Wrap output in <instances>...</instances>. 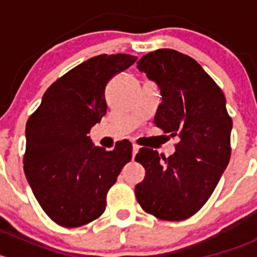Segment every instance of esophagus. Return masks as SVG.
<instances>
[{
  "instance_id": "34e87169",
  "label": "esophagus",
  "mask_w": 257,
  "mask_h": 257,
  "mask_svg": "<svg viewBox=\"0 0 257 257\" xmlns=\"http://www.w3.org/2000/svg\"><path fill=\"white\" fill-rule=\"evenodd\" d=\"M138 152H139V145L138 144H133V158L136 157V154Z\"/></svg>"
}]
</instances>
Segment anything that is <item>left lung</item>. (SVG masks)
<instances>
[{"mask_svg": "<svg viewBox=\"0 0 257 257\" xmlns=\"http://www.w3.org/2000/svg\"><path fill=\"white\" fill-rule=\"evenodd\" d=\"M137 64L162 94L154 124L179 138L174 154L163 160L155 150H139L136 162L145 177L137 200L158 219L180 221L203 208L229 164L232 120L224 93L191 57L163 48Z\"/></svg>", "mask_w": 257, "mask_h": 257, "instance_id": "1", "label": "left lung"}]
</instances>
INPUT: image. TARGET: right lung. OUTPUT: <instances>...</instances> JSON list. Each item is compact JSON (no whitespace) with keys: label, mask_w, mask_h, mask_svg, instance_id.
<instances>
[{"label":"right lung","mask_w":257,"mask_h":257,"mask_svg":"<svg viewBox=\"0 0 257 257\" xmlns=\"http://www.w3.org/2000/svg\"><path fill=\"white\" fill-rule=\"evenodd\" d=\"M137 59L118 53L83 62L46 90L28 119L26 178L43 211L61 226H82L99 217L108 190L131 162V142L107 152L88 133L107 113V83Z\"/></svg>","instance_id":"1"}]
</instances>
